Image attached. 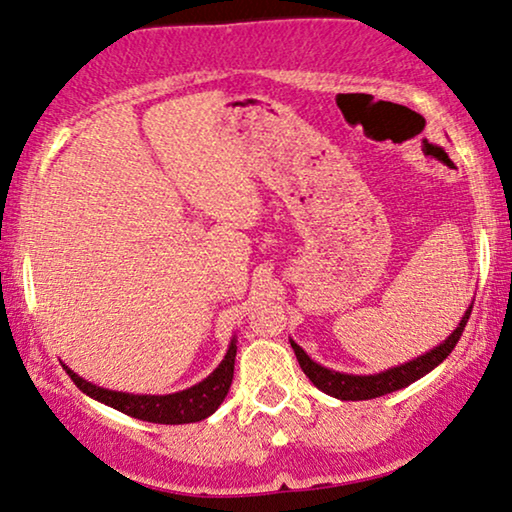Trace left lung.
Returning a JSON list of instances; mask_svg holds the SVG:
<instances>
[{
    "instance_id": "obj_1",
    "label": "left lung",
    "mask_w": 512,
    "mask_h": 512,
    "mask_svg": "<svg viewBox=\"0 0 512 512\" xmlns=\"http://www.w3.org/2000/svg\"><path fill=\"white\" fill-rule=\"evenodd\" d=\"M471 308L473 304L466 308V313L462 315V320H459L457 329L452 331L443 343H438L436 348H431L420 357L410 359V362H403L399 366H392V369L373 373V376H355V373L331 371L327 366L313 362V359L304 352V348H299L292 338L290 343H292L294 355L299 359V366L304 369L308 380H311L318 390L341 401H366V399H376V397H383V394L403 390V387H408L410 383H415V380L427 376L429 371H434L436 366L441 364L452 350H455L459 336H462L466 322L471 318Z\"/></svg>"
}]
</instances>
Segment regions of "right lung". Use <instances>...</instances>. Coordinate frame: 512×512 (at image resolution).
<instances>
[{"instance_id": "add662e5", "label": "right lung", "mask_w": 512, "mask_h": 512, "mask_svg": "<svg viewBox=\"0 0 512 512\" xmlns=\"http://www.w3.org/2000/svg\"><path fill=\"white\" fill-rule=\"evenodd\" d=\"M234 359L236 338H232L225 359H222L218 369H215L211 376H206L201 383L174 394H129L106 390V387L92 385L88 380H83L78 373L71 371L69 366H64V369H67L69 378L74 380L78 390L85 392L92 399L106 403V406L120 410V413L155 424H187L206 420V417L213 415L220 403L225 401L234 378Z\"/></svg>"}]
</instances>
